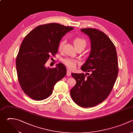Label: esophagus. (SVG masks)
Masks as SVG:
<instances>
[{"instance_id":"1","label":"esophagus","mask_w":133,"mask_h":133,"mask_svg":"<svg viewBox=\"0 0 133 133\" xmlns=\"http://www.w3.org/2000/svg\"><path fill=\"white\" fill-rule=\"evenodd\" d=\"M71 75V72L69 70H67V72H66V75L67 76H70Z\"/></svg>"}]
</instances>
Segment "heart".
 I'll use <instances>...</instances> for the list:
<instances>
[{
    "label": "heart",
    "mask_w": 133,
    "mask_h": 133,
    "mask_svg": "<svg viewBox=\"0 0 133 133\" xmlns=\"http://www.w3.org/2000/svg\"><path fill=\"white\" fill-rule=\"evenodd\" d=\"M63 43V41L60 42L59 45V48L60 49L62 48ZM73 44L75 47H82L83 48H84L86 46V42L85 40L83 38H76L73 40ZM63 62L68 67V68H69L70 70H73L76 67V64L78 63V61L73 59L66 58L63 60Z\"/></svg>",
    "instance_id": "1"
}]
</instances>
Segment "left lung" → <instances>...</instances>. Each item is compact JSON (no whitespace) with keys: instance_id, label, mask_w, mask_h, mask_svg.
<instances>
[{"instance_id":"obj_1","label":"left lung","mask_w":133,"mask_h":133,"mask_svg":"<svg viewBox=\"0 0 133 133\" xmlns=\"http://www.w3.org/2000/svg\"><path fill=\"white\" fill-rule=\"evenodd\" d=\"M90 41L88 58L81 67L84 73H71L76 85L71 89L73 101L84 108L94 107L104 101L111 91L118 74L115 47L103 32L95 29H83Z\"/></svg>"}]
</instances>
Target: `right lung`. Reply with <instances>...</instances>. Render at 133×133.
Returning a JSON list of instances; mask_svg holds the SVG:
<instances>
[{
	"label": "right lung",
	"mask_w": 133,
	"mask_h": 133,
	"mask_svg": "<svg viewBox=\"0 0 133 133\" xmlns=\"http://www.w3.org/2000/svg\"><path fill=\"white\" fill-rule=\"evenodd\" d=\"M73 28L58 23L39 25L24 38L17 57L18 80L23 91L31 98L44 100L52 92L55 84L66 74L64 65L54 69L45 63L52 54L57 53L60 42Z\"/></svg>",
	"instance_id": "add662e5"
}]
</instances>
